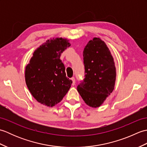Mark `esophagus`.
<instances>
[{
	"mask_svg": "<svg viewBox=\"0 0 147 147\" xmlns=\"http://www.w3.org/2000/svg\"><path fill=\"white\" fill-rule=\"evenodd\" d=\"M71 80H72V85L74 86L75 85V78H74V77H73L71 78Z\"/></svg>",
	"mask_w": 147,
	"mask_h": 147,
	"instance_id": "1",
	"label": "esophagus"
}]
</instances>
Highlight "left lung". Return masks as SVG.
<instances>
[{"mask_svg": "<svg viewBox=\"0 0 147 147\" xmlns=\"http://www.w3.org/2000/svg\"><path fill=\"white\" fill-rule=\"evenodd\" d=\"M85 78L77 90L86 104L100 106L114 89L116 70L114 58L105 43L95 37L83 51Z\"/></svg>", "mask_w": 147, "mask_h": 147, "instance_id": "obj_1", "label": "left lung"}]
</instances>
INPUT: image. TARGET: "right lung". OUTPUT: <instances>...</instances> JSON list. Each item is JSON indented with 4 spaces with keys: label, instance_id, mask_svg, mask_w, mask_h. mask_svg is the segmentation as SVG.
<instances>
[{
    "label": "right lung",
    "instance_id": "obj_1",
    "mask_svg": "<svg viewBox=\"0 0 147 147\" xmlns=\"http://www.w3.org/2000/svg\"><path fill=\"white\" fill-rule=\"evenodd\" d=\"M69 46L66 38L47 40L34 51L26 66L24 76L28 88L37 101L47 107L60 102L72 84L60 59L62 53Z\"/></svg>",
    "mask_w": 147,
    "mask_h": 147
}]
</instances>
